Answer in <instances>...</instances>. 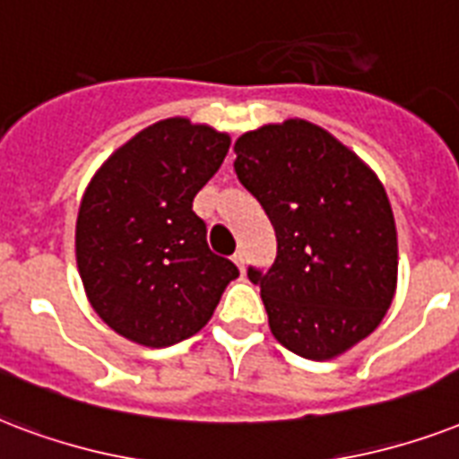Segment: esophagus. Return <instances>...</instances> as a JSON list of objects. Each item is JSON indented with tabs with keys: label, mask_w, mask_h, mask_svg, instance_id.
<instances>
[{
	"label": "esophagus",
	"mask_w": 459,
	"mask_h": 459,
	"mask_svg": "<svg viewBox=\"0 0 459 459\" xmlns=\"http://www.w3.org/2000/svg\"><path fill=\"white\" fill-rule=\"evenodd\" d=\"M232 261L237 263V265H239L241 273H244V261H247V255H244V251H241V248H239V251H237V254L232 255Z\"/></svg>",
	"instance_id": "obj_1"
}]
</instances>
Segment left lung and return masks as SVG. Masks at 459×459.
Listing matches in <instances>:
<instances>
[{
  "label": "left lung",
  "mask_w": 459,
  "mask_h": 459,
  "mask_svg": "<svg viewBox=\"0 0 459 459\" xmlns=\"http://www.w3.org/2000/svg\"><path fill=\"white\" fill-rule=\"evenodd\" d=\"M234 172L275 227L278 255L248 268L273 335L325 361L378 328L397 285L385 189L354 152L304 119L265 124L234 143Z\"/></svg>",
  "instance_id": "obj_1"
}]
</instances>
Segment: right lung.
Returning <instances> with one entry per match:
<instances>
[{
	"label": "right lung",
	"mask_w": 459,
	"mask_h": 459,
	"mask_svg": "<svg viewBox=\"0 0 459 459\" xmlns=\"http://www.w3.org/2000/svg\"><path fill=\"white\" fill-rule=\"evenodd\" d=\"M227 151V134L172 117L117 148L88 184L78 273L95 314L131 342L169 347L196 335L239 275L212 254L194 212Z\"/></svg>",
	"instance_id": "1"
}]
</instances>
